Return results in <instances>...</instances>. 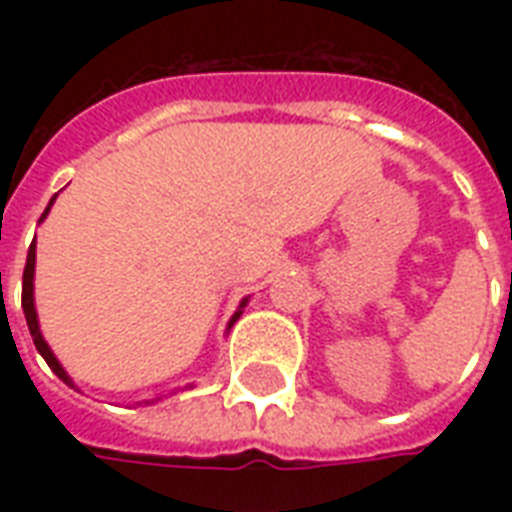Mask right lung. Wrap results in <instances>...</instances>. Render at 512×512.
Instances as JSON below:
<instances>
[{
    "instance_id": "1",
    "label": "right lung",
    "mask_w": 512,
    "mask_h": 512,
    "mask_svg": "<svg viewBox=\"0 0 512 512\" xmlns=\"http://www.w3.org/2000/svg\"><path fill=\"white\" fill-rule=\"evenodd\" d=\"M55 199H58V193H55V196H52V199H50V204H47V209H44V215L39 217V223H42L44 217L50 215V207H52V204H55ZM34 268H36V241H34V244H31V247H28L26 268H23V313H26L28 332H31V337H34L36 350L42 353V358H44V361H47V366H50L52 372L58 374L60 380L66 382V385L76 388L74 380L68 377V372H66V369H63V364H60L58 358H55L52 348H50V345H47V340H44V337H42V329H39V316H36V305H34ZM247 303H249V297H244V300H241V303H239V308H236V313H233V316H231V321H228V329H231L233 324L239 321V316H241V313H244ZM159 398H162V396H159ZM159 398H146L143 404H156Z\"/></svg>"
}]
</instances>
